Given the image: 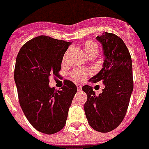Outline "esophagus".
I'll return each mask as SVG.
<instances>
[{
	"instance_id": "34e87169",
	"label": "esophagus",
	"mask_w": 149,
	"mask_h": 149,
	"mask_svg": "<svg viewBox=\"0 0 149 149\" xmlns=\"http://www.w3.org/2000/svg\"><path fill=\"white\" fill-rule=\"evenodd\" d=\"M76 86H77V89H78V91H81V86L80 85V84H76Z\"/></svg>"
}]
</instances>
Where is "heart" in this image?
Segmentation results:
<instances>
[{"label":"heart","mask_w":149,"mask_h":149,"mask_svg":"<svg viewBox=\"0 0 149 149\" xmlns=\"http://www.w3.org/2000/svg\"><path fill=\"white\" fill-rule=\"evenodd\" d=\"M84 51L86 55L87 56L89 55L93 54V53H97L98 52V46L97 45L92 41H89L86 42V44L84 45ZM66 53L64 55V57L63 60H65L66 57ZM88 74V71L84 70H81V69H76L74 70L71 73V75L73 77V79H74L77 81H82L84 79L86 78V74Z\"/></svg>","instance_id":"obj_1"}]
</instances>
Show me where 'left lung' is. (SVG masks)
I'll use <instances>...</instances> for the list:
<instances>
[{"instance_id":"1","label":"left lung","mask_w":149,"mask_h":149,"mask_svg":"<svg viewBox=\"0 0 149 149\" xmlns=\"http://www.w3.org/2000/svg\"><path fill=\"white\" fill-rule=\"evenodd\" d=\"M103 48V68L89 81H101L103 92L96 96L90 86H84L87 95L84 110L89 126L108 133L119 126L126 116L134 89L132 60L124 41L114 33L105 32L96 38Z\"/></svg>"}]
</instances>
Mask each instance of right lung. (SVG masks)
I'll return each mask as SVG.
<instances>
[{
	"label": "right lung",
	"instance_id": "1",
	"mask_svg": "<svg viewBox=\"0 0 149 149\" xmlns=\"http://www.w3.org/2000/svg\"><path fill=\"white\" fill-rule=\"evenodd\" d=\"M70 44L41 35L23 45L16 57L14 79L20 106L33 128L43 134H53L63 128L77 92L69 80L60 90L49 85L50 76H59Z\"/></svg>",
	"mask_w": 149,
	"mask_h": 149
}]
</instances>
